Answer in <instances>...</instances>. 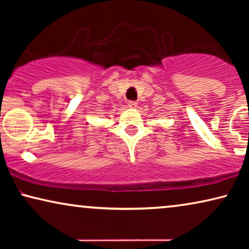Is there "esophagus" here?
I'll return each instance as SVG.
<instances>
[{"label": "esophagus", "instance_id": "esophagus-1", "mask_svg": "<svg viewBox=\"0 0 249 249\" xmlns=\"http://www.w3.org/2000/svg\"><path fill=\"white\" fill-rule=\"evenodd\" d=\"M128 107H130V108L137 107V102H135V101H129V102H128Z\"/></svg>", "mask_w": 249, "mask_h": 249}]
</instances>
